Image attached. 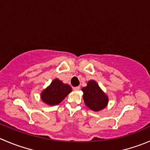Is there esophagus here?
I'll list each match as a JSON object with an SVG mask.
<instances>
[{
  "instance_id": "obj_1",
  "label": "esophagus",
  "mask_w": 150,
  "mask_h": 150,
  "mask_svg": "<svg viewBox=\"0 0 150 150\" xmlns=\"http://www.w3.org/2000/svg\"><path fill=\"white\" fill-rule=\"evenodd\" d=\"M80 88H81V87H80V86H76V87H74L73 90H74V91H78Z\"/></svg>"
}]
</instances>
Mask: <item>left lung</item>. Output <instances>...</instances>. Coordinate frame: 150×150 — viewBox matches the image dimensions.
I'll use <instances>...</instances> for the list:
<instances>
[{
  "mask_svg": "<svg viewBox=\"0 0 150 150\" xmlns=\"http://www.w3.org/2000/svg\"><path fill=\"white\" fill-rule=\"evenodd\" d=\"M83 98L88 108L94 111L105 108L108 103V97L100 88L97 82L93 80L87 83V86L82 88Z\"/></svg>",
  "mask_w": 150,
  "mask_h": 150,
  "instance_id": "1",
  "label": "left lung"
}]
</instances>
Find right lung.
<instances>
[{"instance_id": "right-lung-1", "label": "right lung", "mask_w": 150, "mask_h": 150, "mask_svg": "<svg viewBox=\"0 0 150 150\" xmlns=\"http://www.w3.org/2000/svg\"><path fill=\"white\" fill-rule=\"evenodd\" d=\"M72 88L68 84H64L58 78L53 80L50 85L41 94V98L44 103L49 105H56L60 103L69 93Z\"/></svg>"}]
</instances>
